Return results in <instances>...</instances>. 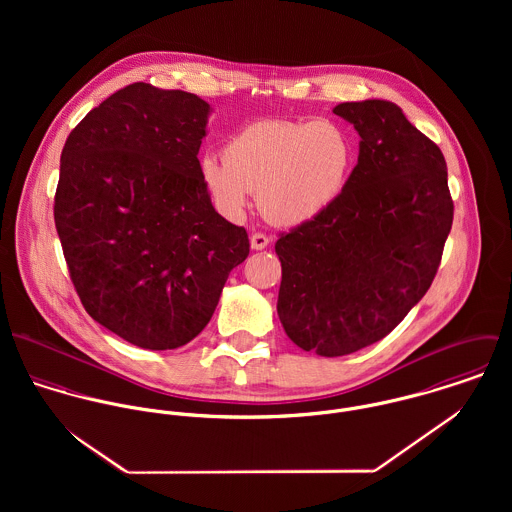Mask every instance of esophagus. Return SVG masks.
Returning a JSON list of instances; mask_svg holds the SVG:
<instances>
[{"instance_id": "esophagus-1", "label": "esophagus", "mask_w": 512, "mask_h": 512, "mask_svg": "<svg viewBox=\"0 0 512 512\" xmlns=\"http://www.w3.org/2000/svg\"><path fill=\"white\" fill-rule=\"evenodd\" d=\"M268 244H270V238H268L266 234H262V232H254V234L250 236V246H252V250H264Z\"/></svg>"}]
</instances>
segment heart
I'll use <instances>...</instances> for the list:
<instances>
[{
    "label": "heart",
    "instance_id": "b5f03b06",
    "mask_svg": "<svg viewBox=\"0 0 512 512\" xmlns=\"http://www.w3.org/2000/svg\"><path fill=\"white\" fill-rule=\"evenodd\" d=\"M353 163V140L339 124L266 118L238 130L226 142L224 157L205 153L199 175L222 215L240 219L258 191L268 219L295 226L339 199Z\"/></svg>",
    "mask_w": 512,
    "mask_h": 512
}]
</instances>
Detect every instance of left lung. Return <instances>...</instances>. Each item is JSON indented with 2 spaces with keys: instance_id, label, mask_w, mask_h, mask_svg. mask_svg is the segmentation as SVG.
Masks as SVG:
<instances>
[{
  "instance_id": "obj_1",
  "label": "left lung",
  "mask_w": 512,
  "mask_h": 512,
  "mask_svg": "<svg viewBox=\"0 0 512 512\" xmlns=\"http://www.w3.org/2000/svg\"><path fill=\"white\" fill-rule=\"evenodd\" d=\"M361 136L339 199L276 242L293 343L345 357L386 337L430 290L453 222L443 153L388 100L333 108Z\"/></svg>"
}]
</instances>
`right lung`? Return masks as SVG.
Returning <instances> with one entry per match:
<instances>
[{"instance_id":"add662e5","label":"right lung","mask_w":512,"mask_h":512,"mask_svg":"<svg viewBox=\"0 0 512 512\" xmlns=\"http://www.w3.org/2000/svg\"><path fill=\"white\" fill-rule=\"evenodd\" d=\"M209 114L191 92L134 82L63 147L55 226L74 290L94 321L149 351L193 341L250 252L199 175Z\"/></svg>"}]
</instances>
